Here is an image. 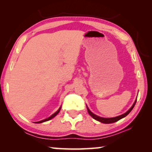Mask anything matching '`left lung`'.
Instances as JSON below:
<instances>
[{"label": "left lung", "instance_id": "1", "mask_svg": "<svg viewBox=\"0 0 152 152\" xmlns=\"http://www.w3.org/2000/svg\"><path fill=\"white\" fill-rule=\"evenodd\" d=\"M136 101H137V99H136V100L134 102V103L133 104V105L132 106V107L130 108L129 109L127 112L125 113L123 115H119V116H117V117H110V118H104V117H99L98 116V115L94 114L93 113H92L91 110H90V109H88V107L86 106L87 107V110H88V112L89 113V115H91V116L93 118V119H94L95 120L101 122V123H106V124H109V123H115V122H117L118 121L123 119V118L125 117L131 111H132V109H133V107H134L135 104L136 103Z\"/></svg>", "mask_w": 152, "mask_h": 152}]
</instances>
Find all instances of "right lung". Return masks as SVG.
<instances>
[{
  "instance_id": "obj_1",
  "label": "right lung",
  "mask_w": 152,
  "mask_h": 152,
  "mask_svg": "<svg viewBox=\"0 0 152 152\" xmlns=\"http://www.w3.org/2000/svg\"><path fill=\"white\" fill-rule=\"evenodd\" d=\"M61 106L59 108V109L57 110V111H56V113H53V115H51L50 117H49L48 118H47V119H43V120H42V121H37V122H35V123H43V122H45V121H50V120H51V119H53V117H56V115H57L58 113H59V112H60V109H61Z\"/></svg>"
}]
</instances>
